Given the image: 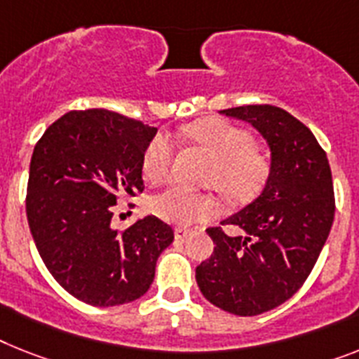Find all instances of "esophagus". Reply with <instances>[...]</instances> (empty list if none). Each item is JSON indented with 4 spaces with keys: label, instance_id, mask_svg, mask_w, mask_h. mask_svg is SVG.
Masks as SVG:
<instances>
[{
    "label": "esophagus",
    "instance_id": "1",
    "mask_svg": "<svg viewBox=\"0 0 359 359\" xmlns=\"http://www.w3.org/2000/svg\"><path fill=\"white\" fill-rule=\"evenodd\" d=\"M192 231L187 229V227H177L176 231H174V236H176V240H185L187 236H191Z\"/></svg>",
    "mask_w": 359,
    "mask_h": 359
}]
</instances>
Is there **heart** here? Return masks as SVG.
Here are the masks:
<instances>
[{
    "mask_svg": "<svg viewBox=\"0 0 359 359\" xmlns=\"http://www.w3.org/2000/svg\"><path fill=\"white\" fill-rule=\"evenodd\" d=\"M185 135L212 156L205 183L212 185L229 201L244 203L257 198L268 183L269 161L255 148L248 130L224 119H201L189 124ZM174 143L167 133L154 135L143 154V176L150 183H161L170 172ZM152 211L177 226H194L218 212V201L211 194L196 192L183 185L168 187L150 201Z\"/></svg>",
    "mask_w": 359,
    "mask_h": 359,
    "instance_id": "b5f03b06",
    "label": "heart"
}]
</instances>
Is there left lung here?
<instances>
[{
	"label": "left lung",
	"mask_w": 359,
	"mask_h": 359,
	"mask_svg": "<svg viewBox=\"0 0 359 359\" xmlns=\"http://www.w3.org/2000/svg\"><path fill=\"white\" fill-rule=\"evenodd\" d=\"M220 114L259 130L271 172L257 200L222 222L240 235L207 229L215 251L196 268V283L215 306L259 316L288 301L318 262L336 212L332 172L318 139L286 109L251 104Z\"/></svg>",
	"instance_id": "left-lung-1"
}]
</instances>
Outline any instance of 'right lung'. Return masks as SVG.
Here are the masks:
<instances>
[{
    "instance_id": "add662e5",
    "label": "right lung",
    "mask_w": 359,
    "mask_h": 359,
    "mask_svg": "<svg viewBox=\"0 0 359 359\" xmlns=\"http://www.w3.org/2000/svg\"><path fill=\"white\" fill-rule=\"evenodd\" d=\"M158 128L108 109L62 115L34 147L27 220L36 250L62 288L91 306L147 293L172 227L147 216L111 227L119 196L143 192V154Z\"/></svg>"
}]
</instances>
